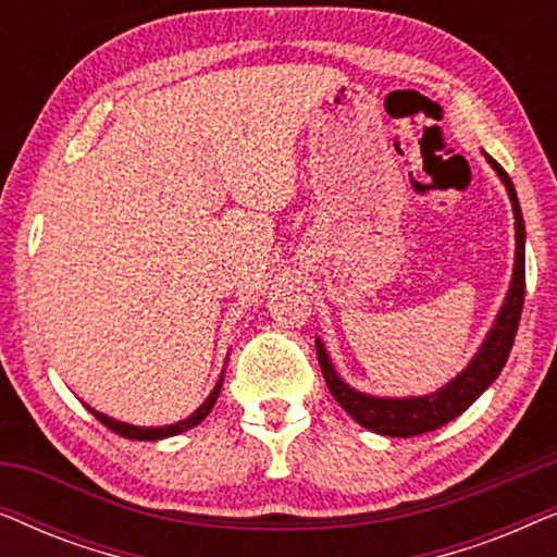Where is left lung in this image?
<instances>
[{
    "label": "left lung",
    "mask_w": 557,
    "mask_h": 557,
    "mask_svg": "<svg viewBox=\"0 0 557 557\" xmlns=\"http://www.w3.org/2000/svg\"><path fill=\"white\" fill-rule=\"evenodd\" d=\"M486 162L497 177L505 185L509 202H512L515 212V269L512 281H509V292L502 301L499 314L494 319L492 330L486 332L482 347L476 349V355L471 357L467 368H463L454 380H448L446 385H441L436 393L425 395H408V398H380V395L360 393L352 385H347L345 380L337 375L334 364L326 355L324 342L317 337V357L322 375L326 380V387L334 395V400L355 418L357 423L380 436H393V438H410L421 436V433L436 431L441 425L454 421L456 416H461L486 387H490L497 375L505 368L509 349L515 345L517 326H520V314L524 304V220L520 210V200H517L515 185L509 180V174L494 162V159L482 151Z\"/></svg>",
    "instance_id": "obj_1"
}]
</instances>
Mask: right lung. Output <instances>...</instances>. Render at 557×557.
<instances>
[{
	"label": "right lung",
	"instance_id": "1",
	"mask_svg": "<svg viewBox=\"0 0 557 557\" xmlns=\"http://www.w3.org/2000/svg\"><path fill=\"white\" fill-rule=\"evenodd\" d=\"M223 377H225V368L223 372H220L218 383L215 387H212V393L205 398V403L200 408L195 410L193 416H187L185 421H177V423H170V425H132V423H124V421H116V418L106 416V413H98V410H94L90 406H86L90 413H94L98 421H101L106 429H111L113 433H119V436L124 438H134V441H159V438H170V436H177V433H185L189 429H195L197 423H202L205 418H208V413L212 410V406H215L218 395H220V387H223Z\"/></svg>",
	"mask_w": 557,
	"mask_h": 557
}]
</instances>
